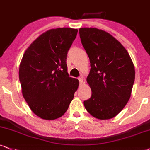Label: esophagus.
I'll return each mask as SVG.
<instances>
[{
	"instance_id": "34e87169",
	"label": "esophagus",
	"mask_w": 150,
	"mask_h": 150,
	"mask_svg": "<svg viewBox=\"0 0 150 150\" xmlns=\"http://www.w3.org/2000/svg\"><path fill=\"white\" fill-rule=\"evenodd\" d=\"M78 79H79V83L82 84L83 82V78H82V77H79Z\"/></svg>"
}]
</instances>
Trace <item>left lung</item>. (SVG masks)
<instances>
[{
    "label": "left lung",
    "instance_id": "left-lung-1",
    "mask_svg": "<svg viewBox=\"0 0 150 150\" xmlns=\"http://www.w3.org/2000/svg\"><path fill=\"white\" fill-rule=\"evenodd\" d=\"M79 35L89 57L87 82L92 96L85 108L97 119L115 117L126 106L135 80V69L125 47L111 35L94 28H82Z\"/></svg>",
    "mask_w": 150,
    "mask_h": 150
}]
</instances>
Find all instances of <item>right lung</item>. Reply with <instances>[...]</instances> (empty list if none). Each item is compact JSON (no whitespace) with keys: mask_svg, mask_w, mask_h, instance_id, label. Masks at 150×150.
Returning <instances> with one entry per match:
<instances>
[{"mask_svg":"<svg viewBox=\"0 0 150 150\" xmlns=\"http://www.w3.org/2000/svg\"><path fill=\"white\" fill-rule=\"evenodd\" d=\"M77 29H51L36 39L25 51L19 81L23 98L36 115L51 120L67 111L79 87L67 73V55Z\"/></svg>","mask_w":150,"mask_h":150,"instance_id":"add662e5","label":"right lung"}]
</instances>
